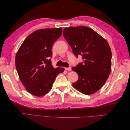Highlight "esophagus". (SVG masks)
Here are the masks:
<instances>
[{
    "label": "esophagus",
    "mask_w": 130,
    "mask_h": 130,
    "mask_svg": "<svg viewBox=\"0 0 130 130\" xmlns=\"http://www.w3.org/2000/svg\"><path fill=\"white\" fill-rule=\"evenodd\" d=\"M64 69H65V70H68V71H70V70H71V69H72L71 67H68V68H65Z\"/></svg>",
    "instance_id": "obj_1"
}]
</instances>
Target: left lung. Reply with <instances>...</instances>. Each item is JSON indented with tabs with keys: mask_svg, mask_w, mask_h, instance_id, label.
<instances>
[{
	"mask_svg": "<svg viewBox=\"0 0 130 130\" xmlns=\"http://www.w3.org/2000/svg\"><path fill=\"white\" fill-rule=\"evenodd\" d=\"M63 33L74 54L76 57L82 55L84 61L72 68L78 75L73 87L86 95L96 92L111 71L112 52L108 42L87 26L65 27Z\"/></svg>",
	"mask_w": 130,
	"mask_h": 130,
	"instance_id": "8db88e82",
	"label": "left lung"
}]
</instances>
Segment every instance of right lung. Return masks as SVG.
Returning <instances> with one entry per match:
<instances>
[{
  "mask_svg": "<svg viewBox=\"0 0 130 130\" xmlns=\"http://www.w3.org/2000/svg\"><path fill=\"white\" fill-rule=\"evenodd\" d=\"M62 33V27L37 30L25 38L17 53L15 63L19 79L35 96L49 92L56 76L64 70L54 68L50 59L54 43Z\"/></svg>",
  "mask_w": 130,
  "mask_h": 130,
  "instance_id": "1",
  "label": "right lung"
}]
</instances>
